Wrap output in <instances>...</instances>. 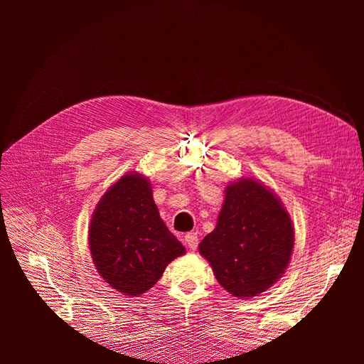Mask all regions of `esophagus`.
I'll use <instances>...</instances> for the list:
<instances>
[{
	"instance_id": "1",
	"label": "esophagus",
	"mask_w": 364,
	"mask_h": 364,
	"mask_svg": "<svg viewBox=\"0 0 364 364\" xmlns=\"http://www.w3.org/2000/svg\"><path fill=\"white\" fill-rule=\"evenodd\" d=\"M185 245L186 247L190 249H197V246H199V235H197V232H188L185 235Z\"/></svg>"
}]
</instances>
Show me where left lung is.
Masks as SVG:
<instances>
[{"mask_svg": "<svg viewBox=\"0 0 364 364\" xmlns=\"http://www.w3.org/2000/svg\"><path fill=\"white\" fill-rule=\"evenodd\" d=\"M293 245L291 220L277 194L258 181L240 179L226 186L217 226L199 252L225 290L252 297L282 277Z\"/></svg>", "mask_w": 364, "mask_h": 364, "instance_id": "8db88e82", "label": "left lung"}]
</instances>
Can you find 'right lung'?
<instances>
[{"mask_svg": "<svg viewBox=\"0 0 364 364\" xmlns=\"http://www.w3.org/2000/svg\"><path fill=\"white\" fill-rule=\"evenodd\" d=\"M90 249L100 277L126 296L155 285L185 247L165 226L150 182L129 173L98 202L90 226Z\"/></svg>", "mask_w": 364, "mask_h": 364, "instance_id": "right-lung-1", "label": "right lung"}]
</instances>
